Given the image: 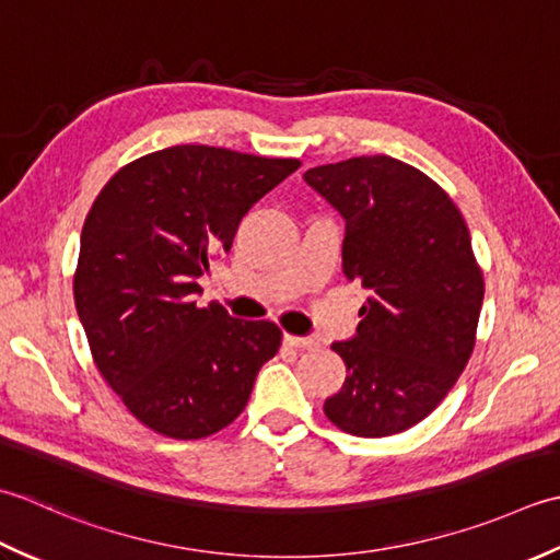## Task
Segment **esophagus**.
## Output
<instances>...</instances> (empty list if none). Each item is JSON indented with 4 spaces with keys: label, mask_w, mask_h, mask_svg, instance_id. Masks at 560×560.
<instances>
[{
    "label": "esophagus",
    "mask_w": 560,
    "mask_h": 560,
    "mask_svg": "<svg viewBox=\"0 0 560 560\" xmlns=\"http://www.w3.org/2000/svg\"><path fill=\"white\" fill-rule=\"evenodd\" d=\"M284 343H288L290 348H296V350H312V348H316V340L314 338H302V336H292V334L284 336Z\"/></svg>",
    "instance_id": "esophagus-1"
}]
</instances>
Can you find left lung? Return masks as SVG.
Wrapping results in <instances>:
<instances>
[{"instance_id": "8db88e82", "label": "left lung", "mask_w": 560, "mask_h": 560, "mask_svg": "<svg viewBox=\"0 0 560 560\" xmlns=\"http://www.w3.org/2000/svg\"><path fill=\"white\" fill-rule=\"evenodd\" d=\"M304 178L343 214V272L370 290L358 336L334 343L348 376L324 413L350 435H396L440 406L474 352L483 272L469 226L435 180L394 156Z\"/></svg>"}]
</instances>
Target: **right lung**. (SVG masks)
Wrapping results in <instances>:
<instances>
[{
	"mask_svg": "<svg viewBox=\"0 0 560 560\" xmlns=\"http://www.w3.org/2000/svg\"><path fill=\"white\" fill-rule=\"evenodd\" d=\"M302 166L176 144L118 168L84 220L74 304L101 376L142 425L200 440L246 408L282 343L272 322L198 306V278L232 248L242 217Z\"/></svg>",
	"mask_w": 560,
	"mask_h": 560,
	"instance_id": "obj_1",
	"label": "right lung"
}]
</instances>
